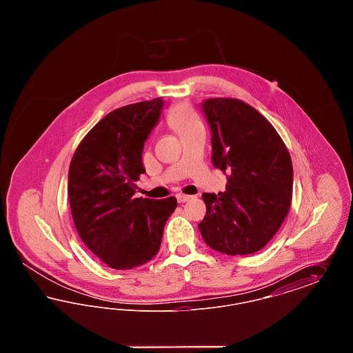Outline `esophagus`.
<instances>
[{"mask_svg":"<svg viewBox=\"0 0 353 353\" xmlns=\"http://www.w3.org/2000/svg\"><path fill=\"white\" fill-rule=\"evenodd\" d=\"M176 197H177V201L179 202L189 201L192 199V196H188V194H184V193H179Z\"/></svg>","mask_w":353,"mask_h":353,"instance_id":"esophagus-1","label":"esophagus"}]
</instances>
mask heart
<instances>
[{"instance_id":"obj_1","label":"heart","mask_w":353,"mask_h":353,"mask_svg":"<svg viewBox=\"0 0 353 353\" xmlns=\"http://www.w3.org/2000/svg\"><path fill=\"white\" fill-rule=\"evenodd\" d=\"M167 124L180 137L202 125L201 120L196 114V111L186 103L176 104L169 110L167 114Z\"/></svg>"}]
</instances>
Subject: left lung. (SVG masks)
<instances>
[{"instance_id": "obj_1", "label": "left lung", "mask_w": 353, "mask_h": 353, "mask_svg": "<svg viewBox=\"0 0 353 353\" xmlns=\"http://www.w3.org/2000/svg\"><path fill=\"white\" fill-rule=\"evenodd\" d=\"M202 108L212 130L213 164L229 173L223 193L202 194V238L228 255L259 252L291 206V156L272 124L248 103L213 98Z\"/></svg>"}]
</instances>
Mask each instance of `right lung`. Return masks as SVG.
<instances>
[{"label": "right lung", "mask_w": 353, "mask_h": 353, "mask_svg": "<svg viewBox=\"0 0 353 353\" xmlns=\"http://www.w3.org/2000/svg\"><path fill=\"white\" fill-rule=\"evenodd\" d=\"M163 108L160 98L120 107L79 143L68 168V200L88 250L115 270H131L157 254L176 197H134L144 143Z\"/></svg>", "instance_id": "obj_1"}]
</instances>
